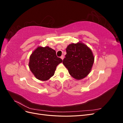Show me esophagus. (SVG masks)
<instances>
[{"mask_svg": "<svg viewBox=\"0 0 123 123\" xmlns=\"http://www.w3.org/2000/svg\"><path fill=\"white\" fill-rule=\"evenodd\" d=\"M64 55H62L61 56V58L62 59V60H63V59H64Z\"/></svg>", "mask_w": 123, "mask_h": 123, "instance_id": "34e87169", "label": "esophagus"}]
</instances>
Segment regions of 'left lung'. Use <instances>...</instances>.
Here are the masks:
<instances>
[{
    "instance_id": "1",
    "label": "left lung",
    "mask_w": 123,
    "mask_h": 123,
    "mask_svg": "<svg viewBox=\"0 0 123 123\" xmlns=\"http://www.w3.org/2000/svg\"><path fill=\"white\" fill-rule=\"evenodd\" d=\"M66 52L62 63L71 76L77 80L86 77L91 71L94 60L90 48L80 42L73 43L67 47Z\"/></svg>"
}]
</instances>
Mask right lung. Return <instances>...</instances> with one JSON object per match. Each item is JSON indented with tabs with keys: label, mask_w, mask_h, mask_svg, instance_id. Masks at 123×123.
Segmentation results:
<instances>
[{
	"label": "right lung",
	"mask_w": 123,
	"mask_h": 123,
	"mask_svg": "<svg viewBox=\"0 0 123 123\" xmlns=\"http://www.w3.org/2000/svg\"><path fill=\"white\" fill-rule=\"evenodd\" d=\"M62 62L49 47H38L30 57L29 66L37 79L45 81L53 76L57 66Z\"/></svg>",
	"instance_id": "add662e5"
}]
</instances>
